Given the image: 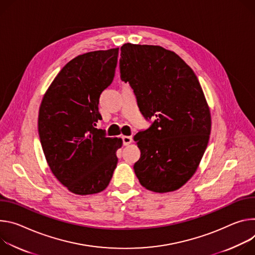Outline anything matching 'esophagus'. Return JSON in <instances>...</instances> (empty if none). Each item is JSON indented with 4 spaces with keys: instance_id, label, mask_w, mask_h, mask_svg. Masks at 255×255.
<instances>
[{
    "instance_id": "esophagus-1",
    "label": "esophagus",
    "mask_w": 255,
    "mask_h": 255,
    "mask_svg": "<svg viewBox=\"0 0 255 255\" xmlns=\"http://www.w3.org/2000/svg\"><path fill=\"white\" fill-rule=\"evenodd\" d=\"M131 142H132V139H131L130 136H128V135H124L123 136V143H124L125 146L129 145Z\"/></svg>"
}]
</instances>
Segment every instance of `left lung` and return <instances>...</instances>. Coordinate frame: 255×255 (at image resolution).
<instances>
[{
  "instance_id": "8db88e82",
  "label": "left lung",
  "mask_w": 255,
  "mask_h": 255,
  "mask_svg": "<svg viewBox=\"0 0 255 255\" xmlns=\"http://www.w3.org/2000/svg\"><path fill=\"white\" fill-rule=\"evenodd\" d=\"M121 51V78L144 118L154 120L133 136L140 150L134 173L151 191L176 190L192 177L209 143L211 113L201 84L171 50L126 43Z\"/></svg>"
}]
</instances>
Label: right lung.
I'll return each instance as SVG.
<instances>
[{
  "mask_svg": "<svg viewBox=\"0 0 255 255\" xmlns=\"http://www.w3.org/2000/svg\"><path fill=\"white\" fill-rule=\"evenodd\" d=\"M119 48L76 56L54 78L43 96L38 133L51 172L70 191L98 193L109 184L118 164L120 137L95 128L101 93L112 83Z\"/></svg>",
  "mask_w": 255,
  "mask_h": 255,
  "instance_id": "obj_1",
  "label": "right lung"
}]
</instances>
